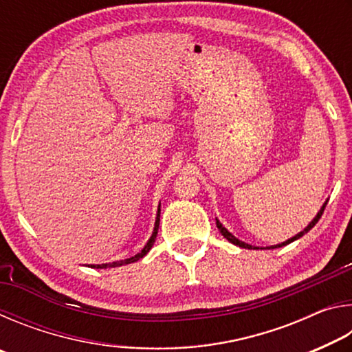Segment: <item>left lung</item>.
I'll use <instances>...</instances> for the list:
<instances>
[{
  "mask_svg": "<svg viewBox=\"0 0 352 352\" xmlns=\"http://www.w3.org/2000/svg\"><path fill=\"white\" fill-rule=\"evenodd\" d=\"M326 205H327V201L326 204L321 206V210H320V212L317 214V217H315L311 223H309L306 228H305V231H301V233H298L296 236H294L292 237V239H289V241H285V242H283V243H279V245H273V247H269V248H278V247H283V245H287V243H290V242H294V241H296V239H300V237L305 234V233H307V231H311L314 226H315V223L318 222L320 220V217L323 216V212H324V208H326ZM216 225H217V228H219V231L220 233H222V236L225 237V239H228L231 243H234V245H239V247H242V248H248V250H252V248H258V247H253V245H248V243H245V242H242V241H239V239H236V237L230 233L228 230L225 228V226H222V223L219 222V220H216Z\"/></svg>",
  "mask_w": 352,
  "mask_h": 352,
  "instance_id": "left-lung-1",
  "label": "left lung"
}]
</instances>
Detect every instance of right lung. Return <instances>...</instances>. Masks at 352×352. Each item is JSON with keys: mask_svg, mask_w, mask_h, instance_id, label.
<instances>
[{"mask_svg": "<svg viewBox=\"0 0 352 352\" xmlns=\"http://www.w3.org/2000/svg\"><path fill=\"white\" fill-rule=\"evenodd\" d=\"M160 211H162V210H158V214H157V220H155V228H153V233H152V236H151V239H148V242L146 243V247L142 248L138 254H135V256H132V258H129V259H124V261H116V262H111V264H100V265H93L94 269H110V267H121V265L130 264V262H136V261H140V259L142 258V256H146V254L148 253V250L152 248V245H153L155 239H157V234H158V226H160Z\"/></svg>", "mask_w": 352, "mask_h": 352, "instance_id": "1", "label": "right lung"}]
</instances>
